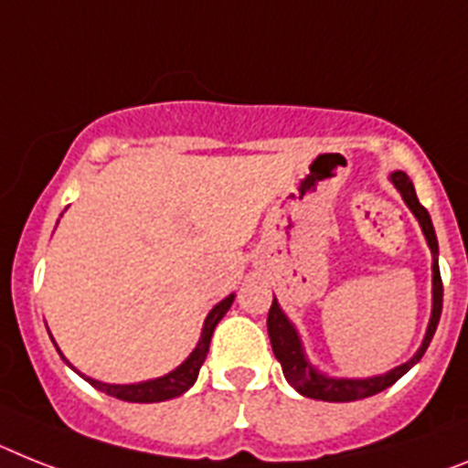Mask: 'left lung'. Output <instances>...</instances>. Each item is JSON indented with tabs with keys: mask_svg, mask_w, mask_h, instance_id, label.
<instances>
[{
	"mask_svg": "<svg viewBox=\"0 0 468 468\" xmlns=\"http://www.w3.org/2000/svg\"><path fill=\"white\" fill-rule=\"evenodd\" d=\"M390 183L398 187L404 204L416 216V221H419V226L423 230V238H426L428 247H431V257H433V266H431L433 269V309H431V319H428L423 343L421 347L416 349V355L410 361H404L399 367L390 368L388 374L368 376V378H335V376L321 374L319 368L312 367V361L307 359V352H304V345H302L300 333H297L294 324L285 316L278 300L273 297V304L269 309V321H266L271 347H273L276 359L281 361L285 380L300 395H304V398L321 399V402H355V399L378 395L380 390H386L392 383H398L414 364H419V359H421L423 352L431 345V340H433L435 328H438V321H441L442 314V281L441 269H438V238H435V228L428 211L423 209L419 197H416L414 183L410 180V176L404 174V171H395V174H390Z\"/></svg>",
	"mask_w": 468,
	"mask_h": 468,
	"instance_id": "8db88e82",
	"label": "left lung"
}]
</instances>
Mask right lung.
I'll use <instances>...</instances> for the list:
<instances>
[{
    "label": "right lung",
    "mask_w": 468,
    "mask_h": 468,
    "mask_svg": "<svg viewBox=\"0 0 468 468\" xmlns=\"http://www.w3.org/2000/svg\"><path fill=\"white\" fill-rule=\"evenodd\" d=\"M233 300H235V294H228L226 300L218 302V304H216V307L207 314L197 347L192 349L190 356H187V359L183 361L180 367H176L174 371H168L166 376H159V378H152V380H143V383L116 386V383H101V380H94V378H90V376H82L80 371H78V374L88 380L92 388H97V390H101V392H107V395H112V398H116V399H123V402H144L147 404V402H164V399L180 398L183 392H187L192 386H195V380H197V376H199V368H202L204 359H207V352H209V343H211V335H214V328L218 325V321L226 316V312L230 309ZM58 355H61V352H58ZM61 359L69 364V359H66L64 355H61ZM73 371H76V368H73Z\"/></svg>",
    "instance_id": "1"
}]
</instances>
